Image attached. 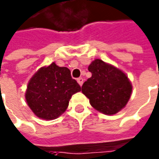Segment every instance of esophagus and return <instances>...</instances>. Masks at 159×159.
I'll return each instance as SVG.
<instances>
[{
	"instance_id": "1",
	"label": "esophagus",
	"mask_w": 159,
	"mask_h": 159,
	"mask_svg": "<svg viewBox=\"0 0 159 159\" xmlns=\"http://www.w3.org/2000/svg\"><path fill=\"white\" fill-rule=\"evenodd\" d=\"M77 83L79 84L80 86H82L83 84H84V79H83V77H79V78H77Z\"/></svg>"
}]
</instances>
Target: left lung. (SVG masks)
Wrapping results in <instances>:
<instances>
[{"mask_svg": "<svg viewBox=\"0 0 159 159\" xmlns=\"http://www.w3.org/2000/svg\"><path fill=\"white\" fill-rule=\"evenodd\" d=\"M88 70L92 75L84 82L82 92L91 106L105 115H114L125 108L132 91L128 76L100 59L94 60Z\"/></svg>", "mask_w": 159, "mask_h": 159, "instance_id": "obj_1", "label": "left lung"}]
</instances>
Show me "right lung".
Returning <instances> with one entry per match:
<instances>
[{
  "instance_id": "right-lung-1",
  "label": "right lung",
  "mask_w": 159,
  "mask_h": 159,
  "mask_svg": "<svg viewBox=\"0 0 159 159\" xmlns=\"http://www.w3.org/2000/svg\"><path fill=\"white\" fill-rule=\"evenodd\" d=\"M81 90L70 70L52 62L43 67L30 80L25 94L31 111L42 119L53 120L69 106L72 95Z\"/></svg>"
}]
</instances>
